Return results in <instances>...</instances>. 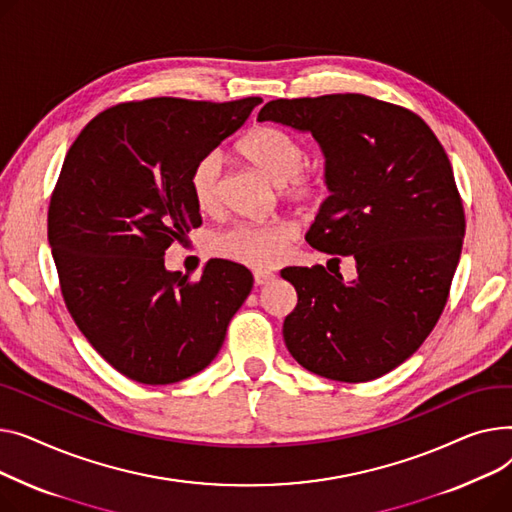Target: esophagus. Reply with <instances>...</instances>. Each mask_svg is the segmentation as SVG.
I'll use <instances>...</instances> for the list:
<instances>
[{
	"instance_id": "34e87169",
	"label": "esophagus",
	"mask_w": 512,
	"mask_h": 512,
	"mask_svg": "<svg viewBox=\"0 0 512 512\" xmlns=\"http://www.w3.org/2000/svg\"><path fill=\"white\" fill-rule=\"evenodd\" d=\"M254 281H256V285H268V283L275 281V275L268 273V270H256Z\"/></svg>"
}]
</instances>
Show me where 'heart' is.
Listing matches in <instances>:
<instances>
[{"label": "heart", "mask_w": 512, "mask_h": 512, "mask_svg": "<svg viewBox=\"0 0 512 512\" xmlns=\"http://www.w3.org/2000/svg\"><path fill=\"white\" fill-rule=\"evenodd\" d=\"M239 153L260 169L270 182L283 188V194L295 202H312L324 190L320 175H304L306 150L283 130L260 126L239 142ZM221 155L217 150L202 155L190 171V190L202 213H213L221 204ZM295 225L285 219L268 223H233L215 233L213 250L229 260L250 268H270L283 260Z\"/></svg>", "instance_id": "heart-1"}]
</instances>
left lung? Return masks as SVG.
Segmentation results:
<instances>
[{"instance_id": "1", "label": "left lung", "mask_w": 512, "mask_h": 512, "mask_svg": "<svg viewBox=\"0 0 512 512\" xmlns=\"http://www.w3.org/2000/svg\"><path fill=\"white\" fill-rule=\"evenodd\" d=\"M258 122L318 142L330 196L306 242L357 270L353 281L324 266L281 270L297 291L285 345L322 378H380L432 333L461 258L465 213L444 148L422 117L355 93L270 101Z\"/></svg>"}]
</instances>
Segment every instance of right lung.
Instances as JSON below:
<instances>
[{"label":"right lung","instance_id":"right-lung-1","mask_svg":"<svg viewBox=\"0 0 512 512\" xmlns=\"http://www.w3.org/2000/svg\"><path fill=\"white\" fill-rule=\"evenodd\" d=\"M260 103H122L88 122L68 150L47 233L59 285L80 333L130 380L173 384L204 370L252 291L242 264L208 260L192 283L167 270L165 250L202 225L194 163Z\"/></svg>","mask_w":512,"mask_h":512}]
</instances>
